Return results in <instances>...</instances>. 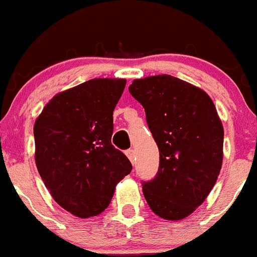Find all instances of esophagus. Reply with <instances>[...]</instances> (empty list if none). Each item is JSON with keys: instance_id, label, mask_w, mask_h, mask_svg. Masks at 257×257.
Listing matches in <instances>:
<instances>
[{"instance_id": "34e87169", "label": "esophagus", "mask_w": 257, "mask_h": 257, "mask_svg": "<svg viewBox=\"0 0 257 257\" xmlns=\"http://www.w3.org/2000/svg\"><path fill=\"white\" fill-rule=\"evenodd\" d=\"M125 154H126V156L128 157L130 161H131L132 164H134L135 159H136V154H135V150L134 149H130V150H127V151L125 152Z\"/></svg>"}]
</instances>
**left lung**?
Listing matches in <instances>:
<instances>
[{
  "instance_id": "left-lung-1",
  "label": "left lung",
  "mask_w": 257,
  "mask_h": 257,
  "mask_svg": "<svg viewBox=\"0 0 257 257\" xmlns=\"http://www.w3.org/2000/svg\"><path fill=\"white\" fill-rule=\"evenodd\" d=\"M130 93L144 106L160 151L156 177L142 191L154 214L170 221L191 215L216 184L223 127L211 97L171 75L134 80Z\"/></svg>"
}]
</instances>
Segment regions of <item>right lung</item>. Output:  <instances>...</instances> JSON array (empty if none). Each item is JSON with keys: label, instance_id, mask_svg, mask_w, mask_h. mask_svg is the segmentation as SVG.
<instances>
[{"label": "right lung", "instance_id": "right-lung-1", "mask_svg": "<svg viewBox=\"0 0 257 257\" xmlns=\"http://www.w3.org/2000/svg\"><path fill=\"white\" fill-rule=\"evenodd\" d=\"M125 78H92L53 96L34 126L35 161L62 209L81 218L110 205L132 165L111 144Z\"/></svg>", "mask_w": 257, "mask_h": 257}]
</instances>
